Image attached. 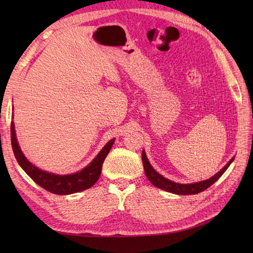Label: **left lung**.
Listing matches in <instances>:
<instances>
[{"mask_svg": "<svg viewBox=\"0 0 253 253\" xmlns=\"http://www.w3.org/2000/svg\"><path fill=\"white\" fill-rule=\"evenodd\" d=\"M141 157H142L144 173H146L147 178L150 180V182H151L153 186L160 188V189L175 193V195H196V193L206 190L207 188L213 185L214 182H215L219 177L225 173V170L228 169V166L232 164V162L234 161V158H233L221 170L217 171V173L214 176H212L211 178L202 180V181H198V182H192V184H178V182L171 181L168 178H165V177H163L161 174H159L158 171L152 168V165L150 164L144 150H142Z\"/></svg>", "mask_w": 253, "mask_h": 253, "instance_id": "left-lung-1", "label": "left lung"}]
</instances>
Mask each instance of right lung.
Listing matches in <instances>:
<instances>
[{
    "instance_id": "1",
    "label": "right lung",
    "mask_w": 253,
    "mask_h": 253,
    "mask_svg": "<svg viewBox=\"0 0 253 253\" xmlns=\"http://www.w3.org/2000/svg\"><path fill=\"white\" fill-rule=\"evenodd\" d=\"M10 139H12V147L15 158L17 160L20 168L40 187L52 193H55V195H72V193L84 191L91 186H93L99 179L102 170V164H103L106 155L109 154L113 143L115 141V139H111L99 152V154L92 160V162L82 170L69 175H57L37 168L27 160L23 151L20 150L17 138H16L15 125L13 122L10 124Z\"/></svg>"
}]
</instances>
